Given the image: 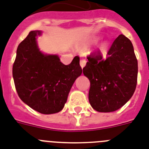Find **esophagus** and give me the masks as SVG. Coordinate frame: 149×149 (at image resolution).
I'll return each instance as SVG.
<instances>
[{
    "label": "esophagus",
    "instance_id": "obj_1",
    "mask_svg": "<svg viewBox=\"0 0 149 149\" xmlns=\"http://www.w3.org/2000/svg\"><path fill=\"white\" fill-rule=\"evenodd\" d=\"M86 61L85 59H82V60H80V66L82 67V69L86 66Z\"/></svg>",
    "mask_w": 149,
    "mask_h": 149
}]
</instances>
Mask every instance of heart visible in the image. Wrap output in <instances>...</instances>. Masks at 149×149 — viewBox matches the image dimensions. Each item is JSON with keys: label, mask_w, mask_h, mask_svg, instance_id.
I'll return each instance as SVG.
<instances>
[{"label": "heart", "mask_w": 149, "mask_h": 149, "mask_svg": "<svg viewBox=\"0 0 149 149\" xmlns=\"http://www.w3.org/2000/svg\"><path fill=\"white\" fill-rule=\"evenodd\" d=\"M99 40H100V37H91V38H89V39H88L86 41L85 43L83 44V47H85V48H89L92 45H93V44L97 43ZM109 42L108 40H103L98 45V47L95 49V51H96L97 54H100V55L105 56L107 54V52H108L109 49Z\"/></svg>", "instance_id": "obj_1"}]
</instances>
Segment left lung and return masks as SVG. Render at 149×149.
<instances>
[{"instance_id": "8db88e82", "label": "left lung", "mask_w": 149, "mask_h": 149, "mask_svg": "<svg viewBox=\"0 0 149 149\" xmlns=\"http://www.w3.org/2000/svg\"><path fill=\"white\" fill-rule=\"evenodd\" d=\"M106 60L98 54L89 56L83 69L89 79V101L95 111L111 112L132 98L136 88L138 61L132 43L120 34L110 47Z\"/></svg>"}]
</instances>
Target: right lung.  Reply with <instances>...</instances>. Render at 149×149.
<instances>
[{
    "mask_svg": "<svg viewBox=\"0 0 149 149\" xmlns=\"http://www.w3.org/2000/svg\"><path fill=\"white\" fill-rule=\"evenodd\" d=\"M41 31H33L19 44L13 66V78L20 100L42 114L60 112L67 101L75 80L82 74L79 58L64 65L57 54H44L37 37Z\"/></svg>",
    "mask_w": 149,
    "mask_h": 149,
    "instance_id": "right-lung-1",
    "label": "right lung"
}]
</instances>
